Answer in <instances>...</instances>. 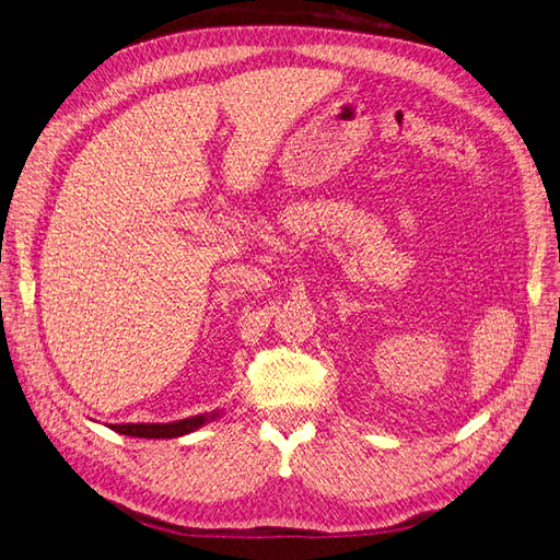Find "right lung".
<instances>
[{
  "mask_svg": "<svg viewBox=\"0 0 560 560\" xmlns=\"http://www.w3.org/2000/svg\"><path fill=\"white\" fill-rule=\"evenodd\" d=\"M223 413V409H215L209 413H197V417L178 419L170 423H112L109 428L114 432H120L125 438H141V440H172V438H184L190 432L200 430L202 425L215 421Z\"/></svg>",
  "mask_w": 560,
  "mask_h": 560,
  "instance_id": "obj_1",
  "label": "right lung"
}]
</instances>
